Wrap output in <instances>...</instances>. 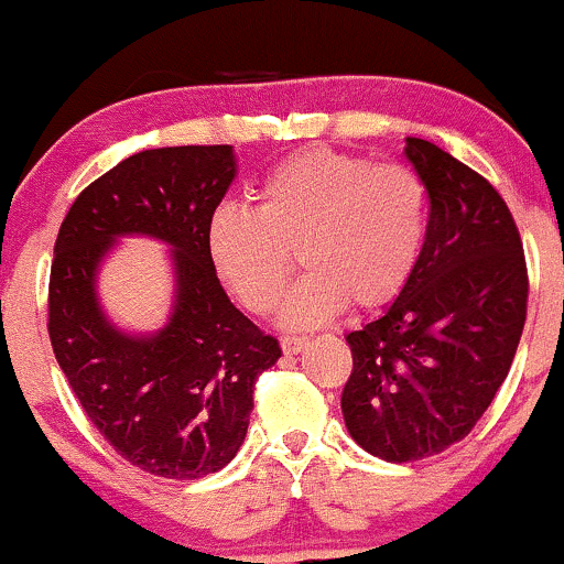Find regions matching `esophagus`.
<instances>
[{
    "mask_svg": "<svg viewBox=\"0 0 564 564\" xmlns=\"http://www.w3.org/2000/svg\"><path fill=\"white\" fill-rule=\"evenodd\" d=\"M307 336H281L283 352H302L307 347Z\"/></svg>",
    "mask_w": 564,
    "mask_h": 564,
    "instance_id": "obj_1",
    "label": "esophagus"
}]
</instances>
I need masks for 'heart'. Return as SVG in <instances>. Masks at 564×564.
<instances>
[{
    "label": "heart",
    "instance_id": "obj_1",
    "mask_svg": "<svg viewBox=\"0 0 564 564\" xmlns=\"http://www.w3.org/2000/svg\"><path fill=\"white\" fill-rule=\"evenodd\" d=\"M430 230V191L411 166L307 148L257 187V209L223 204L206 225L212 268L251 313L281 300L294 249L307 268L281 302L286 326L307 328L352 302L373 310L411 281Z\"/></svg>",
    "mask_w": 564,
    "mask_h": 564
}]
</instances>
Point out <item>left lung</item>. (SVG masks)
Here are the masks:
<instances>
[{"mask_svg": "<svg viewBox=\"0 0 564 564\" xmlns=\"http://www.w3.org/2000/svg\"><path fill=\"white\" fill-rule=\"evenodd\" d=\"M430 191V230L411 281L347 334L341 392L360 448L403 464L464 440L507 379L528 315V268L507 200L435 142L405 140Z\"/></svg>", "mask_w": 564, "mask_h": 564, "instance_id": "8db88e82", "label": "left lung"}]
</instances>
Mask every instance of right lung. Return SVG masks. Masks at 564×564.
Wrapping results in <instances>:
<instances>
[{"mask_svg":"<svg viewBox=\"0 0 564 564\" xmlns=\"http://www.w3.org/2000/svg\"><path fill=\"white\" fill-rule=\"evenodd\" d=\"M236 177L232 145L134 153L68 209L50 270V341L87 419L132 467L198 480L232 462L254 384L278 364L225 294L206 254V225ZM121 235L173 246L175 304L153 335L116 329L96 302V270Z\"/></svg>","mask_w":564,"mask_h":564,"instance_id":"1","label":"right lung"}]
</instances>
